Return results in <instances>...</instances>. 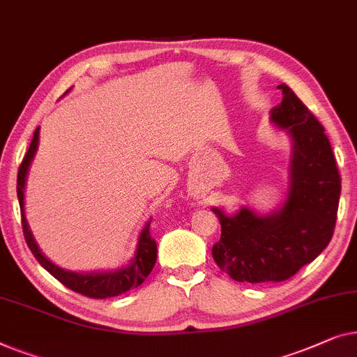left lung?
I'll list each match as a JSON object with an SVG mask.
<instances>
[{"mask_svg":"<svg viewBox=\"0 0 357 357\" xmlns=\"http://www.w3.org/2000/svg\"><path fill=\"white\" fill-rule=\"evenodd\" d=\"M270 121L293 140L289 188L283 205L268 215L243 207L236 215L212 208L222 238L215 262L236 281H284L327 248L338 212L341 178L324 126L286 84Z\"/></svg>","mask_w":357,"mask_h":357,"instance_id":"obj_1","label":"left lung"}]
</instances>
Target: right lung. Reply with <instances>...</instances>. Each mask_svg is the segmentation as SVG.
I'll list each match as a JSON object with an SVG mask.
<instances>
[{
	"label": "right lung",
	"instance_id": "1",
	"mask_svg": "<svg viewBox=\"0 0 357 357\" xmlns=\"http://www.w3.org/2000/svg\"><path fill=\"white\" fill-rule=\"evenodd\" d=\"M38 147V128L35 129L33 139L30 142V147L27 150L26 157H24L21 167H19L17 173V199L19 205H21V215H22V229L24 238L29 249L32 250L33 257L38 260V264L47 270L50 275H53L58 281H61L64 286L69 289L76 291L79 294L87 296V298L93 299H105L113 298V296H119L126 291L137 288L139 284L144 283V280L149 277L152 272L155 262H157V243L150 236V222L145 223L139 234L137 249H135L134 257L129 260L126 267L118 270H109V272H92V273H77L69 272L58 265H54L52 260H48L42 254V250L35 243L32 231L29 229V223L26 220V212H24V189H26V179L30 163L35 157Z\"/></svg>",
	"mask_w": 357,
	"mask_h": 357
}]
</instances>
